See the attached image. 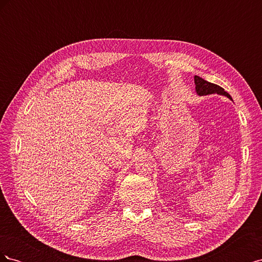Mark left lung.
I'll return each mask as SVG.
<instances>
[{"instance_id": "1", "label": "left lung", "mask_w": 262, "mask_h": 262, "mask_svg": "<svg viewBox=\"0 0 262 262\" xmlns=\"http://www.w3.org/2000/svg\"><path fill=\"white\" fill-rule=\"evenodd\" d=\"M194 84H195V92L198 95H199V96H205V95H211V94H217V95H222V96H225L233 101V98L231 97V95L226 93L224 91V89H222V87L219 85H215V84L203 80V78L200 76L194 75Z\"/></svg>"}]
</instances>
